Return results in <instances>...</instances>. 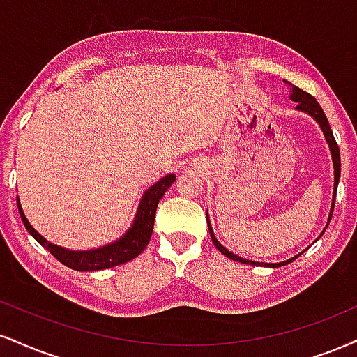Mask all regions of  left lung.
Wrapping results in <instances>:
<instances>
[{"instance_id":"1","label":"left lung","mask_w":357,"mask_h":357,"mask_svg":"<svg viewBox=\"0 0 357 357\" xmlns=\"http://www.w3.org/2000/svg\"><path fill=\"white\" fill-rule=\"evenodd\" d=\"M291 100L298 102V109L301 111H306V113H309L312 116V118L316 119L317 123H319L321 130H323L326 139H328V144H329V149H331V154H333V165H334V199H333V206H331V214L329 218L333 216V211H334V203H336V190H337V183H339V176H341V156H339V146L336 143V139H334L333 136V131H331V126H329V121L328 118H326L324 111L323 108L319 106V102L316 101L314 96H311V94L303 91L301 88H298V86H293V91H291ZM331 221V220H329ZM209 226V222H208ZM209 233H211V239L214 243V246H216L220 251L225 255L226 257H229V259L233 261H238V263H243V264H252V266H257V264H264V263H255V261H248V259H243V257L236 256L233 255V252H229L227 249L222 246V244H220V241H218L216 238H214V233L211 229V226H209ZM296 257H293V259L289 261H284V263H279V264H264V266H284L287 263H291V261H294Z\"/></svg>"}]
</instances>
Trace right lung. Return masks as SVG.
I'll list each match as a JSON object with an SVG mask.
<instances>
[{
    "label": "right lung",
    "instance_id": "1",
    "mask_svg": "<svg viewBox=\"0 0 357 357\" xmlns=\"http://www.w3.org/2000/svg\"><path fill=\"white\" fill-rule=\"evenodd\" d=\"M174 174H167L156 184H153V186L146 191L143 199H141L139 209H137V214L131 229L116 243L93 249V251H70V249H63L48 243L41 234H38L36 231L33 229L31 225H29L26 216L21 211L20 201L18 209L21 214V220H23V225L29 231V234H31L41 246L48 249L59 263H63L64 266H68V268L71 269H76V271H100V269H108L113 268V266L128 263V261L135 259L137 255L143 252V249L148 246L149 239H151L158 204H160V199L165 196V192L169 190L171 184L174 183Z\"/></svg>",
    "mask_w": 357,
    "mask_h": 357
}]
</instances>
